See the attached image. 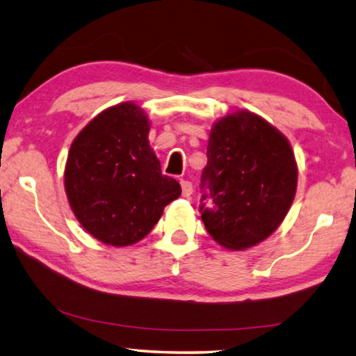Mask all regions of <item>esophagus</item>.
I'll return each mask as SVG.
<instances>
[{
	"instance_id": "1",
	"label": "esophagus",
	"mask_w": 356,
	"mask_h": 356,
	"mask_svg": "<svg viewBox=\"0 0 356 356\" xmlns=\"http://www.w3.org/2000/svg\"><path fill=\"white\" fill-rule=\"evenodd\" d=\"M180 186H182V195L185 197H188L191 193H193V185L188 180H180Z\"/></svg>"
}]
</instances>
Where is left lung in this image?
<instances>
[{
  "mask_svg": "<svg viewBox=\"0 0 356 356\" xmlns=\"http://www.w3.org/2000/svg\"><path fill=\"white\" fill-rule=\"evenodd\" d=\"M298 166L287 138L264 118L236 110L215 120L207 143L200 212L207 232L226 250L264 242L291 209Z\"/></svg>",
  "mask_w": 356,
  "mask_h": 356,
  "instance_id": "left-lung-1",
  "label": "left lung"
}]
</instances>
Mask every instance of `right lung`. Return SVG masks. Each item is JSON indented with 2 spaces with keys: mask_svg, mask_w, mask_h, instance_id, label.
Masks as SVG:
<instances>
[{
  "mask_svg": "<svg viewBox=\"0 0 356 356\" xmlns=\"http://www.w3.org/2000/svg\"><path fill=\"white\" fill-rule=\"evenodd\" d=\"M150 120L135 102L106 108L70 144L64 190L80 225L110 246L138 243L177 200V180L161 174L149 144Z\"/></svg>",
  "mask_w": 356,
  "mask_h": 356,
  "instance_id": "add662e5",
  "label": "right lung"
}]
</instances>
